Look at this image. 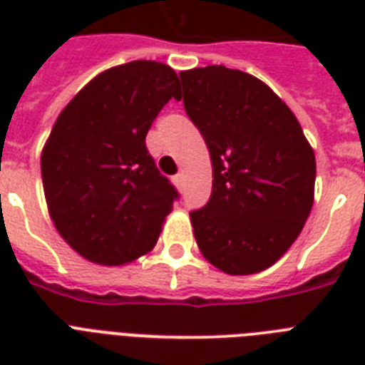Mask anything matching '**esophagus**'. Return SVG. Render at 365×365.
<instances>
[{
    "mask_svg": "<svg viewBox=\"0 0 365 365\" xmlns=\"http://www.w3.org/2000/svg\"><path fill=\"white\" fill-rule=\"evenodd\" d=\"M172 182H174V185H176L178 189L183 187V174H176V176L172 178Z\"/></svg>",
    "mask_w": 365,
    "mask_h": 365,
    "instance_id": "obj_1",
    "label": "esophagus"
}]
</instances>
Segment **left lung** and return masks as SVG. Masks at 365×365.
<instances>
[{"label":"left lung","instance_id":"1","mask_svg":"<svg viewBox=\"0 0 365 365\" xmlns=\"http://www.w3.org/2000/svg\"><path fill=\"white\" fill-rule=\"evenodd\" d=\"M183 108L212 159V195L191 225L227 274L277 263L311 214L314 151L288 106L257 77L225 66L180 71Z\"/></svg>","mask_w":365,"mask_h":365}]
</instances>
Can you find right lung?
Returning <instances> with one entry per match:
<instances>
[{"instance_id": "right-lung-1", "label": "right lung", "mask_w": 365, "mask_h": 365, "mask_svg": "<svg viewBox=\"0 0 365 365\" xmlns=\"http://www.w3.org/2000/svg\"><path fill=\"white\" fill-rule=\"evenodd\" d=\"M178 93L170 66L134 60L94 77L54 123L41 153L45 199L56 231L85 259L123 265L157 244L180 195L145 136Z\"/></svg>"}]
</instances>
